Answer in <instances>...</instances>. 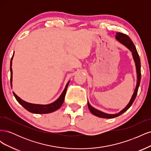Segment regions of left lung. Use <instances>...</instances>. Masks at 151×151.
<instances>
[{
	"instance_id": "1",
	"label": "left lung",
	"mask_w": 151,
	"mask_h": 151,
	"mask_svg": "<svg viewBox=\"0 0 151 151\" xmlns=\"http://www.w3.org/2000/svg\"><path fill=\"white\" fill-rule=\"evenodd\" d=\"M116 39L118 40V42L121 43L122 44L124 45L125 46L129 48L130 51L132 52V56H133L134 60L135 63V67H136V71H137V85L135 87V89L134 90V92L132 94V96L130 100L129 103L125 106V108H123L122 111H120L119 113H116V114H108L105 113L104 112H102L101 111L96 109V108H93L91 105L89 104V101H88V106L89 108V111L91 113L93 114V115L98 116L99 118H113L117 117L118 116L121 115L124 112H125L128 109H129L131 106L132 103H134V100L136 98V96L137 94L139 87L140 83V79H141V72H140V60L139 55L138 54L136 48L135 47L134 44L133 42H132L130 38L127 35H125L122 33H116Z\"/></svg>"
}]
</instances>
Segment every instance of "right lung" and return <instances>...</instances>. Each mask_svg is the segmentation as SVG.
I'll use <instances>...</instances> for the list:
<instances>
[{
	"label": "right lung",
	"mask_w": 151,
	"mask_h": 151,
	"mask_svg": "<svg viewBox=\"0 0 151 151\" xmlns=\"http://www.w3.org/2000/svg\"><path fill=\"white\" fill-rule=\"evenodd\" d=\"M13 55L11 58V66H10V70H11V85L12 87V60L13 58ZM70 83V81L68 82L67 84L65 86V88L64 90L63 91L62 93L60 96L56 101H55L54 102L48 104H33V103H29L26 101H24V100L21 99L19 97H18L13 92L14 96L16 98V100L18 101L21 105H22L26 110H28V111L33 113H36V114H45V113H50L53 112L57 110L58 109L60 108L61 106L62 105L63 101H64L65 96V94H66V91L67 89V87L68 84Z\"/></svg>",
	"instance_id": "add662e5"
}]
</instances>
